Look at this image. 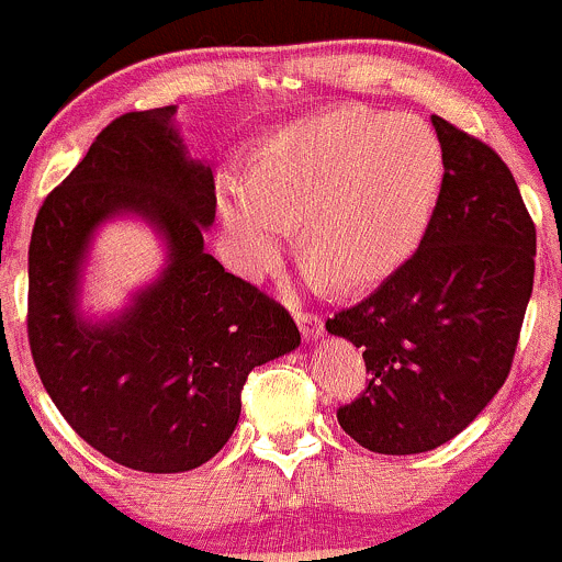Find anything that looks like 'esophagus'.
<instances>
[{
  "label": "esophagus",
  "instance_id": "34e87169",
  "mask_svg": "<svg viewBox=\"0 0 562 562\" xmlns=\"http://www.w3.org/2000/svg\"><path fill=\"white\" fill-rule=\"evenodd\" d=\"M296 323L299 328H302L304 337H317V334H323V317L317 313H304V310H299Z\"/></svg>",
  "mask_w": 562,
  "mask_h": 562
}]
</instances>
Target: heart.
Instances as JSON below:
<instances>
[{
	"instance_id": "b5f03b06",
	"label": "heart",
	"mask_w": 562,
	"mask_h": 562,
	"mask_svg": "<svg viewBox=\"0 0 562 562\" xmlns=\"http://www.w3.org/2000/svg\"><path fill=\"white\" fill-rule=\"evenodd\" d=\"M443 179L446 149L432 124L348 105L266 138L249 157L247 179H220L217 209L241 274L274 269L299 223L310 274L353 291L405 263Z\"/></svg>"
}]
</instances>
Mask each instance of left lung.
Wrapping results in <instances>:
<instances>
[{
    "label": "left lung",
    "instance_id": "1",
    "mask_svg": "<svg viewBox=\"0 0 562 562\" xmlns=\"http://www.w3.org/2000/svg\"><path fill=\"white\" fill-rule=\"evenodd\" d=\"M446 149L416 252L326 328L361 348L370 383L337 422L375 454L449 443L512 372L536 271V225L492 146L432 116Z\"/></svg>",
    "mask_w": 562,
    "mask_h": 562
}]
</instances>
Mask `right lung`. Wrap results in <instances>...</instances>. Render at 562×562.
<instances>
[{
  "instance_id": "right-lung-1",
  "label": "right lung",
  "mask_w": 562,
  "mask_h": 562,
  "mask_svg": "<svg viewBox=\"0 0 562 562\" xmlns=\"http://www.w3.org/2000/svg\"><path fill=\"white\" fill-rule=\"evenodd\" d=\"M173 113L113 119L48 192L30 241L26 331L40 381L92 449L144 473L209 462L239 424L252 367L302 342L282 304L203 249L214 176L187 157ZM122 211L156 225L169 266L122 316L89 324L75 310L82 255Z\"/></svg>"
}]
</instances>
